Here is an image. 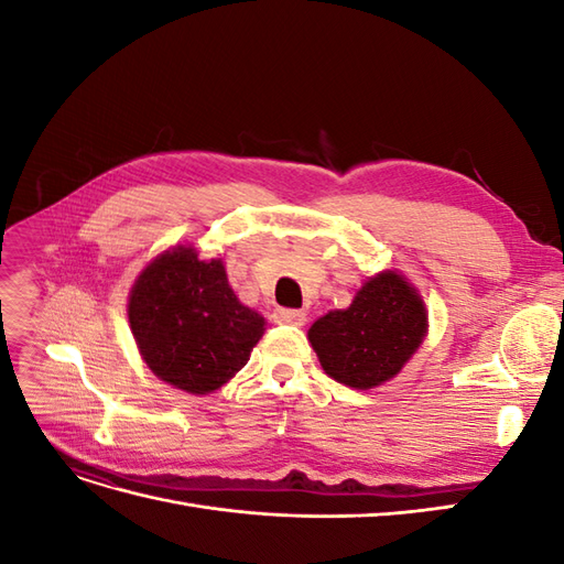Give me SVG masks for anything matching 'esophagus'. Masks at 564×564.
I'll return each instance as SVG.
<instances>
[{"label": "esophagus", "mask_w": 564, "mask_h": 564, "mask_svg": "<svg viewBox=\"0 0 564 564\" xmlns=\"http://www.w3.org/2000/svg\"><path fill=\"white\" fill-rule=\"evenodd\" d=\"M275 319L282 324H292V327H303V324L308 322V315H305L303 311H294V308H278Z\"/></svg>", "instance_id": "34e87169"}]
</instances>
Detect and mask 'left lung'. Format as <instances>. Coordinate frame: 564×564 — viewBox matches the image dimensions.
<instances>
[{
	"instance_id": "1",
	"label": "left lung",
	"mask_w": 564,
	"mask_h": 564,
	"mask_svg": "<svg viewBox=\"0 0 564 564\" xmlns=\"http://www.w3.org/2000/svg\"><path fill=\"white\" fill-rule=\"evenodd\" d=\"M429 311L395 270L369 278L350 308L319 317L308 338L322 369L338 383L369 390L390 381L423 344Z\"/></svg>"
}]
</instances>
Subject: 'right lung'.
<instances>
[{
    "instance_id": "right-lung-1",
    "label": "right lung",
    "mask_w": 564,
    "mask_h": 564,
    "mask_svg": "<svg viewBox=\"0 0 564 564\" xmlns=\"http://www.w3.org/2000/svg\"><path fill=\"white\" fill-rule=\"evenodd\" d=\"M129 324L152 373L193 395L228 383L265 332V319L235 296L224 261H204L183 245L133 282Z\"/></svg>"
}]
</instances>
